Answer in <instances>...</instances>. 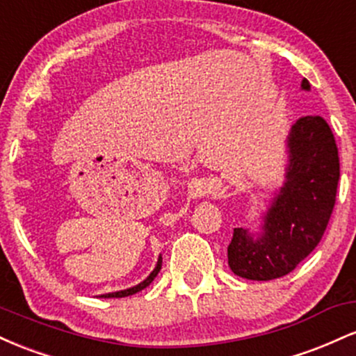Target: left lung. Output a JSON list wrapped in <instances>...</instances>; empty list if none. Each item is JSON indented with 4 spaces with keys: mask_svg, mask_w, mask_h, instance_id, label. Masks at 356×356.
<instances>
[{
    "mask_svg": "<svg viewBox=\"0 0 356 356\" xmlns=\"http://www.w3.org/2000/svg\"><path fill=\"white\" fill-rule=\"evenodd\" d=\"M303 79L301 90L309 92ZM340 179L337 142L320 115L301 117L286 138L284 179L261 214L259 231L234 227L227 263L234 275L269 281L291 273L325 234Z\"/></svg>",
    "mask_w": 356,
    "mask_h": 356,
    "instance_id": "obj_1",
    "label": "left lung"
}]
</instances>
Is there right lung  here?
Listing matches in <instances>:
<instances>
[{
  "mask_svg": "<svg viewBox=\"0 0 356 356\" xmlns=\"http://www.w3.org/2000/svg\"><path fill=\"white\" fill-rule=\"evenodd\" d=\"M161 268H162V256H159V259H157V264H155V268H154V271L150 273L149 276L145 277L144 281H142V283H138V284H136V286H132V288H127V289H120V291H113V293H105V295H100V298H124V296H130V295H136V293H138V291H142V289L144 288H147V286H149L150 283H152L154 281V277L159 275V271H161Z\"/></svg>",
  "mask_w": 356,
  "mask_h": 356,
  "instance_id": "add662e5",
  "label": "right lung"
}]
</instances>
